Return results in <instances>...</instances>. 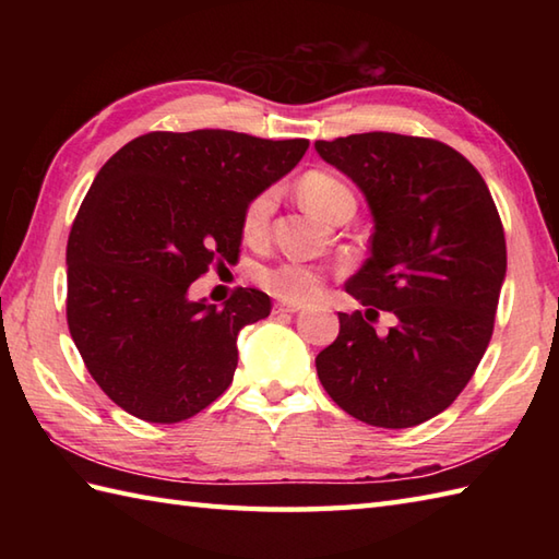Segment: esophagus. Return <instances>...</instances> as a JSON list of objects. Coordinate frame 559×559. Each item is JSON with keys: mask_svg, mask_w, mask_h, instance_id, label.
I'll return each instance as SVG.
<instances>
[{"mask_svg": "<svg viewBox=\"0 0 559 559\" xmlns=\"http://www.w3.org/2000/svg\"><path fill=\"white\" fill-rule=\"evenodd\" d=\"M300 310H302L300 302H276V307H273V312H290V314Z\"/></svg>", "mask_w": 559, "mask_h": 559, "instance_id": "esophagus-1", "label": "esophagus"}]
</instances>
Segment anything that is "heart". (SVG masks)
<instances>
[{"instance_id":"1","label":"heart","mask_w":559,"mask_h":559,"mask_svg":"<svg viewBox=\"0 0 559 559\" xmlns=\"http://www.w3.org/2000/svg\"><path fill=\"white\" fill-rule=\"evenodd\" d=\"M298 194L302 204L322 221H331L343 209H355V194L350 192V187L326 170L305 173L298 182ZM273 204H276L273 189H264V192H259L249 201L242 213V230L247 237L254 240V237H261L266 233ZM259 281L261 286L276 295V298L290 302L310 300L319 288L317 273L310 266L293 264V261L261 271Z\"/></svg>"}]
</instances>
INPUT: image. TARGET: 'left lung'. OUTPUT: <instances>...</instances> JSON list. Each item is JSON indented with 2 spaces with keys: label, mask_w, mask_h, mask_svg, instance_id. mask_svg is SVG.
Masks as SVG:
<instances>
[{
  "label": "left lung",
  "mask_w": 559,
  "mask_h": 559,
  "mask_svg": "<svg viewBox=\"0 0 559 559\" xmlns=\"http://www.w3.org/2000/svg\"><path fill=\"white\" fill-rule=\"evenodd\" d=\"M360 189L370 257L346 283L365 314L338 312L317 355L326 394L353 418L403 430L447 411L488 348L507 276L500 213L480 173L447 144L394 132L314 141ZM395 326L377 335L378 310Z\"/></svg>",
  "instance_id": "8db88e82"
}]
</instances>
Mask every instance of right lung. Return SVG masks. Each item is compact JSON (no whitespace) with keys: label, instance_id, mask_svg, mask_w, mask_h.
<instances>
[{"label":"right lung","instance_id":"right-lung-1","mask_svg":"<svg viewBox=\"0 0 559 559\" xmlns=\"http://www.w3.org/2000/svg\"><path fill=\"white\" fill-rule=\"evenodd\" d=\"M307 139L225 129L151 132L93 180L67 245V322L91 377L146 423H182L230 386L237 334L271 298L237 288L223 307L189 298L213 261H237L242 213L286 177Z\"/></svg>","mask_w":559,"mask_h":559}]
</instances>
